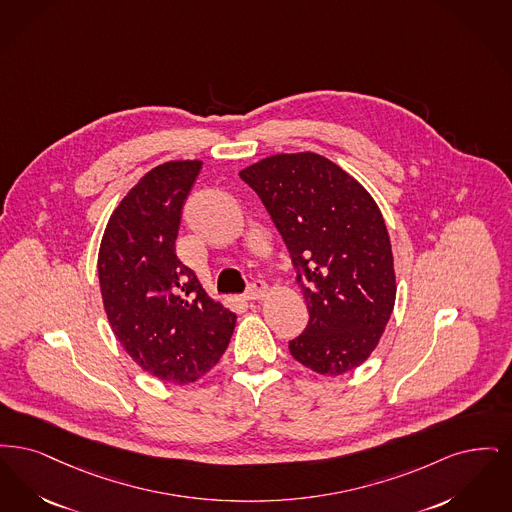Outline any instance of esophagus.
<instances>
[{"label":"esophagus","instance_id":"obj_1","mask_svg":"<svg viewBox=\"0 0 512 512\" xmlns=\"http://www.w3.org/2000/svg\"><path fill=\"white\" fill-rule=\"evenodd\" d=\"M267 296V285L264 281H252L250 287L246 290L245 298L254 302V300H262Z\"/></svg>","mask_w":512,"mask_h":512}]
</instances>
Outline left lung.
I'll use <instances>...</instances> for the list:
<instances>
[{
    "label": "left lung",
    "mask_w": 512,
    "mask_h": 512,
    "mask_svg": "<svg viewBox=\"0 0 512 512\" xmlns=\"http://www.w3.org/2000/svg\"><path fill=\"white\" fill-rule=\"evenodd\" d=\"M239 176L289 248L310 312L290 354L319 375L356 369L377 348L396 302L392 245L377 202L315 153L267 156Z\"/></svg>",
    "instance_id": "1"
}]
</instances>
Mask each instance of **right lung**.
<instances>
[{"label":"right lung","mask_w":512,"mask_h":512,"mask_svg":"<svg viewBox=\"0 0 512 512\" xmlns=\"http://www.w3.org/2000/svg\"><path fill=\"white\" fill-rule=\"evenodd\" d=\"M200 168V160H170L139 179L112 212L97 260L112 333L143 371L179 386L220 361L237 321L176 254Z\"/></svg>","instance_id":"obj_1"}]
</instances>
